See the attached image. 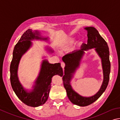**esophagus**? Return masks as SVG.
I'll return each mask as SVG.
<instances>
[{
    "label": "esophagus",
    "instance_id": "esophagus-1",
    "mask_svg": "<svg viewBox=\"0 0 120 120\" xmlns=\"http://www.w3.org/2000/svg\"><path fill=\"white\" fill-rule=\"evenodd\" d=\"M61 67L63 69H64V68L65 67V64H64V62H62L61 63Z\"/></svg>",
    "mask_w": 120,
    "mask_h": 120
}]
</instances>
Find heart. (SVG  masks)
<instances>
[{"mask_svg":"<svg viewBox=\"0 0 120 120\" xmlns=\"http://www.w3.org/2000/svg\"><path fill=\"white\" fill-rule=\"evenodd\" d=\"M75 38L73 37H71L69 39H67L66 40H65L64 42H63L61 44L60 46V49L61 51H64L66 50L67 49L69 48L72 45H73V43L75 42ZM75 47L73 48L72 50H75Z\"/></svg>","mask_w":120,"mask_h":120,"instance_id":"b5f03b06","label":"heart"}]
</instances>
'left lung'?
Returning a JSON list of instances; mask_svg holds the SVG:
<instances>
[{
    "mask_svg": "<svg viewBox=\"0 0 120 120\" xmlns=\"http://www.w3.org/2000/svg\"><path fill=\"white\" fill-rule=\"evenodd\" d=\"M87 31L88 43H83L81 48L72 53L67 54L62 58L65 63L64 74L63 76L64 86L66 89L67 96L72 103L80 106L90 105L97 100L103 94L108 85L110 78L111 64L109 59V49L107 43L100 36L98 30L94 27L84 28ZM95 48L98 55L101 58L103 69L104 80L101 88L98 92L91 97H83L74 90L71 84V81L76 70L79 68L85 51L89 49Z\"/></svg>",
    "mask_w": 120,
    "mask_h": 120,
    "instance_id": "left-lung-1",
    "label": "left lung"
}]
</instances>
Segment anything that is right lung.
<instances>
[{
    "mask_svg": "<svg viewBox=\"0 0 120 120\" xmlns=\"http://www.w3.org/2000/svg\"><path fill=\"white\" fill-rule=\"evenodd\" d=\"M34 40L49 41L48 37H43L40 32L37 30L32 31L28 29L21 37L14 47L12 59L10 67V82L13 90L18 98L28 106L37 107L42 105L47 101L50 90L52 78L54 75L62 76L63 70L60 63L50 64L47 59L43 60L37 78L34 82L32 89L30 90L26 89L19 81L18 70L19 63L22 56L32 47ZM49 53H53L51 48L45 47Z\"/></svg>",
    "mask_w": 120,
    "mask_h": 120,
    "instance_id": "1",
    "label": "right lung"
}]
</instances>
